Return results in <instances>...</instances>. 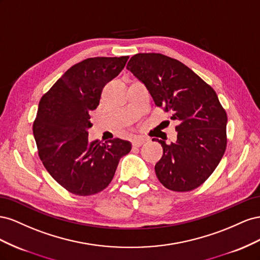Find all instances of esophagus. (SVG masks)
<instances>
[{"label":"esophagus","instance_id":"34e87169","mask_svg":"<svg viewBox=\"0 0 260 260\" xmlns=\"http://www.w3.org/2000/svg\"><path fill=\"white\" fill-rule=\"evenodd\" d=\"M145 142H146V139H144V138H140V137H139V138L133 139L132 144H133V147H140V146L145 144Z\"/></svg>","mask_w":260,"mask_h":260}]
</instances>
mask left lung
<instances>
[{
	"label": "left lung",
	"instance_id": "left-lung-1",
	"mask_svg": "<svg viewBox=\"0 0 260 260\" xmlns=\"http://www.w3.org/2000/svg\"><path fill=\"white\" fill-rule=\"evenodd\" d=\"M155 103L177 122L175 143L153 138L163 148L154 166L163 186L189 191L212 174L226 148L228 116L216 91L186 65L160 53H138L126 66Z\"/></svg>",
	"mask_w": 260,
	"mask_h": 260
}]
</instances>
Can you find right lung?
<instances>
[{
  "instance_id": "right-lung-1",
  "label": "right lung",
  "mask_w": 260,
  "mask_h": 260,
  "mask_svg": "<svg viewBox=\"0 0 260 260\" xmlns=\"http://www.w3.org/2000/svg\"><path fill=\"white\" fill-rule=\"evenodd\" d=\"M128 60L90 57L73 65L42 95L32 132L39 158L53 179L78 196L97 194L112 181L118 161L132 149L120 138L88 140L90 111L97 109L102 89Z\"/></svg>"
}]
</instances>
